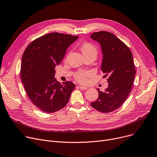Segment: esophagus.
<instances>
[{"mask_svg":"<svg viewBox=\"0 0 157 157\" xmlns=\"http://www.w3.org/2000/svg\"><path fill=\"white\" fill-rule=\"evenodd\" d=\"M78 87H79V88L80 90H87V89H88V88H87V87H86V86H79Z\"/></svg>","mask_w":157,"mask_h":157,"instance_id":"34e87169","label":"esophagus"}]
</instances>
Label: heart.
I'll use <instances>...</instances> for the list:
<instances>
[{
	"instance_id": "heart-1",
	"label": "heart",
	"mask_w": 157,
	"mask_h": 157,
	"mask_svg": "<svg viewBox=\"0 0 157 157\" xmlns=\"http://www.w3.org/2000/svg\"><path fill=\"white\" fill-rule=\"evenodd\" d=\"M81 51L84 57L90 55H97L98 51L96 47L90 43H85L81 46ZM92 76V73L90 71H79L75 75V79L81 83H85L88 79Z\"/></svg>"
}]
</instances>
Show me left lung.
I'll use <instances>...</instances> for the list:
<instances>
[{
	"instance_id": "left-lung-1",
	"label": "left lung",
	"mask_w": 157,
	"mask_h": 157,
	"mask_svg": "<svg viewBox=\"0 0 157 157\" xmlns=\"http://www.w3.org/2000/svg\"><path fill=\"white\" fill-rule=\"evenodd\" d=\"M91 38L100 44L103 54L101 71L109 76V86L103 92L98 88V99L91 103L97 110L109 113L119 109L128 98L136 74L133 57L128 47L116 35L101 31Z\"/></svg>"
}]
</instances>
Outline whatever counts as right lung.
I'll use <instances>...</instances> for the list:
<instances>
[{"label": "right lung", "mask_w": 157, "mask_h": 157, "mask_svg": "<svg viewBox=\"0 0 157 157\" xmlns=\"http://www.w3.org/2000/svg\"><path fill=\"white\" fill-rule=\"evenodd\" d=\"M78 37L56 32L46 34L33 41L24 52L21 78L30 100L44 112L64 108L76 86L71 81L62 85L54 76L56 66Z\"/></svg>", "instance_id": "right-lung-1"}]
</instances>
